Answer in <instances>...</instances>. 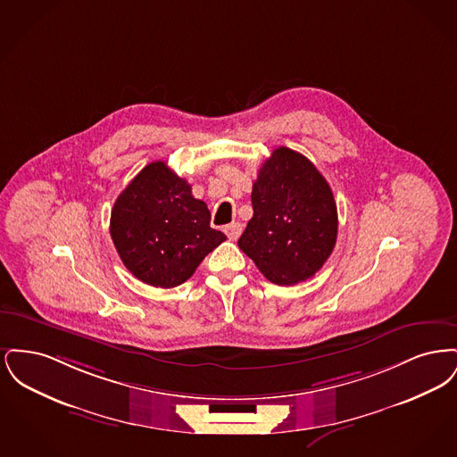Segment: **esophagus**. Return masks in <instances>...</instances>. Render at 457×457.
I'll return each instance as SVG.
<instances>
[{"label": "esophagus", "mask_w": 457, "mask_h": 457, "mask_svg": "<svg viewBox=\"0 0 457 457\" xmlns=\"http://www.w3.org/2000/svg\"><path fill=\"white\" fill-rule=\"evenodd\" d=\"M241 224L239 222H231V224H228L226 228H224V233L228 235V238L229 239H238L239 235H241Z\"/></svg>", "instance_id": "obj_1"}]
</instances>
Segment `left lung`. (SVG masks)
Returning a JSON list of instances; mask_svg holds the SVG:
<instances>
[{"mask_svg":"<svg viewBox=\"0 0 457 457\" xmlns=\"http://www.w3.org/2000/svg\"><path fill=\"white\" fill-rule=\"evenodd\" d=\"M252 207L238 246L270 283L293 286L322 269L336 246L337 207L303 154L272 151L253 183Z\"/></svg>","mask_w":457,"mask_h":457,"instance_id":"obj_1","label":"left lung"}]
</instances>
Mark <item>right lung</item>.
<instances>
[{
  "mask_svg": "<svg viewBox=\"0 0 457 457\" xmlns=\"http://www.w3.org/2000/svg\"><path fill=\"white\" fill-rule=\"evenodd\" d=\"M109 233L125 267L154 287L185 283L226 239L211 228L205 202L162 161L147 164L116 198Z\"/></svg>",
  "mask_w": 457,
  "mask_h": 457,
  "instance_id": "right-lung-1",
  "label": "right lung"
}]
</instances>
